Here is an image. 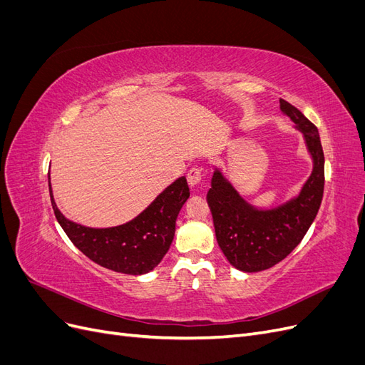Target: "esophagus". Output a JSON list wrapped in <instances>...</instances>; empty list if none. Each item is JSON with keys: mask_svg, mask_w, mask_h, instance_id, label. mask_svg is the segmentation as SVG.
<instances>
[{"mask_svg": "<svg viewBox=\"0 0 365 365\" xmlns=\"http://www.w3.org/2000/svg\"><path fill=\"white\" fill-rule=\"evenodd\" d=\"M187 181L192 187L197 185L202 181V169L197 168V165H193V168L187 172Z\"/></svg>", "mask_w": 365, "mask_h": 365, "instance_id": "34e87169", "label": "esophagus"}]
</instances>
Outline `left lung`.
<instances>
[{
  "label": "left lung",
  "instance_id": "left-lung-1",
  "mask_svg": "<svg viewBox=\"0 0 365 365\" xmlns=\"http://www.w3.org/2000/svg\"><path fill=\"white\" fill-rule=\"evenodd\" d=\"M280 109L302 132L314 169L300 193L274 208H256L242 197L219 169L207 202L213 215L217 244L227 260L245 272H259L282 262L302 242L322 205L324 153L318 129L295 106L280 98Z\"/></svg>",
  "mask_w": 365,
  "mask_h": 365
}]
</instances>
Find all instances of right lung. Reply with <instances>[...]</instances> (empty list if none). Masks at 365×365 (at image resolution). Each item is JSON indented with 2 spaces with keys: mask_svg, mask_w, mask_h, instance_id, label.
Returning a JSON list of instances; mask_svg holds the SVG:
<instances>
[{
  "mask_svg": "<svg viewBox=\"0 0 365 365\" xmlns=\"http://www.w3.org/2000/svg\"><path fill=\"white\" fill-rule=\"evenodd\" d=\"M48 189L53 212L73 244L103 268L130 275L152 271L169 251L176 217L190 190L184 176L173 181L153 202L129 222L109 228H91L65 217L54 202L50 173Z\"/></svg>",
  "mask_w": 365,
  "mask_h": 365,
  "instance_id": "obj_1",
  "label": "right lung"
}]
</instances>
